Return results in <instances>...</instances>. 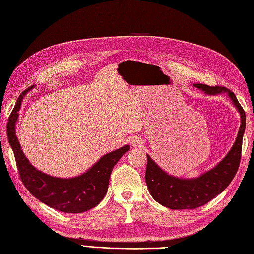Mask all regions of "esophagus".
Returning <instances> with one entry per match:
<instances>
[{"mask_svg": "<svg viewBox=\"0 0 254 254\" xmlns=\"http://www.w3.org/2000/svg\"><path fill=\"white\" fill-rule=\"evenodd\" d=\"M132 146H134V147H136V146H141L143 144V140L139 139V137H134V139H132Z\"/></svg>", "mask_w": 254, "mask_h": 254, "instance_id": "34e87169", "label": "esophagus"}]
</instances>
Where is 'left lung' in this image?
<instances>
[{
  "label": "left lung",
  "instance_id": "1",
  "mask_svg": "<svg viewBox=\"0 0 254 254\" xmlns=\"http://www.w3.org/2000/svg\"><path fill=\"white\" fill-rule=\"evenodd\" d=\"M206 94H219L227 92L233 104L241 113V127L232 149L221 162L211 171L196 179H179L167 175L147 156L145 180L150 195L156 201L173 210L197 209L216 197L224 190L237 173L240 167L243 146V134L246 128V114L235 94L226 87H210L203 83H195Z\"/></svg>",
  "mask_w": 254,
  "mask_h": 254
}]
</instances>
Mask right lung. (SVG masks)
<instances>
[{
    "instance_id": "add662e5",
    "label": "right lung",
    "mask_w": 254,
    "mask_h": 254,
    "mask_svg": "<svg viewBox=\"0 0 254 254\" xmlns=\"http://www.w3.org/2000/svg\"><path fill=\"white\" fill-rule=\"evenodd\" d=\"M33 87L22 92L7 124V135L14 153L20 179L30 194L53 209L64 213H82L93 209L107 194L112 168L130 146L125 145L107 153L87 173L75 178L61 179L37 171L21 150L14 130L23 96Z\"/></svg>"
}]
</instances>
